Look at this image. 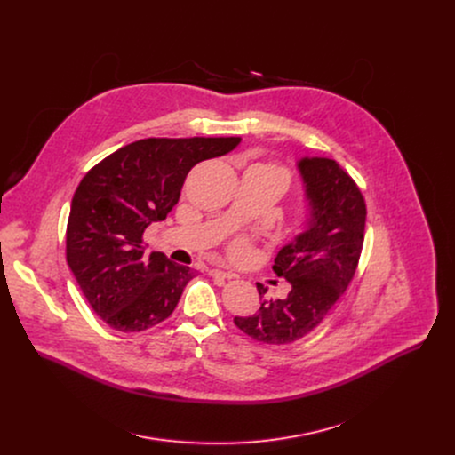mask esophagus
Listing matches in <instances>:
<instances>
[{
    "mask_svg": "<svg viewBox=\"0 0 455 455\" xmlns=\"http://www.w3.org/2000/svg\"><path fill=\"white\" fill-rule=\"evenodd\" d=\"M211 275H212V277H223V279H235V277H237L234 272H228V270H220V268H214V270H211Z\"/></svg>",
    "mask_w": 455,
    "mask_h": 455,
    "instance_id": "esophagus-1",
    "label": "esophagus"
}]
</instances>
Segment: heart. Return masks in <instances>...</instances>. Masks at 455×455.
I'll return each instance as SVG.
<instances>
[{
    "label": "heart",
    "mask_w": 455,
    "mask_h": 455,
    "mask_svg": "<svg viewBox=\"0 0 455 455\" xmlns=\"http://www.w3.org/2000/svg\"><path fill=\"white\" fill-rule=\"evenodd\" d=\"M268 167H272V165H268ZM272 169H275V171H281V172H284V171H283V169H279V167H272ZM244 248H246V244H244V243H239V244L235 246V250H237V251H243Z\"/></svg>",
    "instance_id": "heart-1"
}]
</instances>
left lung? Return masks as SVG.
Wrapping results in <instances>:
<instances>
[{
    "label": "left lung",
    "instance_id": "obj_1",
    "mask_svg": "<svg viewBox=\"0 0 455 455\" xmlns=\"http://www.w3.org/2000/svg\"><path fill=\"white\" fill-rule=\"evenodd\" d=\"M304 185L302 232L275 257L274 272L290 283L283 299H265L257 313L235 316V326L263 344H290L313 331L349 286L363 246L365 202L353 178L335 162L304 156L297 162Z\"/></svg>",
    "mask_w": 455,
    "mask_h": 455
}]
</instances>
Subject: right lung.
<instances>
[{
  "mask_svg": "<svg viewBox=\"0 0 455 455\" xmlns=\"http://www.w3.org/2000/svg\"><path fill=\"white\" fill-rule=\"evenodd\" d=\"M241 139H146L120 148L81 180L67 227V261L109 328L139 333L165 320L192 268L146 253L142 235L180 200L188 171L223 156Z\"/></svg>",
  "mask_w": 455,
  "mask_h": 455,
  "instance_id": "obj_1",
  "label": "right lung"
}]
</instances>
